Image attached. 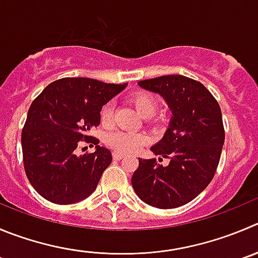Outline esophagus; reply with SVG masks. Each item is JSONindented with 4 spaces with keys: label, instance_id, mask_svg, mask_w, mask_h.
Returning a JSON list of instances; mask_svg holds the SVG:
<instances>
[{
    "label": "esophagus",
    "instance_id": "esophagus-1",
    "mask_svg": "<svg viewBox=\"0 0 258 258\" xmlns=\"http://www.w3.org/2000/svg\"><path fill=\"white\" fill-rule=\"evenodd\" d=\"M112 157H114V159H116V161H120V159L124 158L125 154L121 153V152H114V153H112Z\"/></svg>",
    "mask_w": 258,
    "mask_h": 258
}]
</instances>
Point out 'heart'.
Returning <instances> with one entry per match:
<instances>
[{"instance_id":"1","label":"heart","mask_w":258,"mask_h":258,"mask_svg":"<svg viewBox=\"0 0 258 258\" xmlns=\"http://www.w3.org/2000/svg\"><path fill=\"white\" fill-rule=\"evenodd\" d=\"M129 102L136 107L139 115L148 117L154 114L157 109V100L147 91H136L129 96ZM112 119L111 105H105L100 111V120L102 125H109ZM106 144L117 152H137L148 142V137L143 133H132V132H114L105 139Z\"/></svg>"}]
</instances>
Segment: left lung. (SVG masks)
<instances>
[{"label":"left lung","mask_w":258,"mask_h":258,"mask_svg":"<svg viewBox=\"0 0 258 258\" xmlns=\"http://www.w3.org/2000/svg\"><path fill=\"white\" fill-rule=\"evenodd\" d=\"M138 85L161 95L172 112L163 138L151 148L170 158V163L139 158L132 185L151 207H182L204 191L215 175L225 137L220 106L203 83L185 76H162Z\"/></svg>","instance_id":"1"}]
</instances>
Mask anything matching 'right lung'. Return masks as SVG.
Listing matches in <instances>:
<instances>
[{"label": "right lung", "instance_id": "right-lung-1", "mask_svg": "<svg viewBox=\"0 0 258 258\" xmlns=\"http://www.w3.org/2000/svg\"><path fill=\"white\" fill-rule=\"evenodd\" d=\"M126 87L92 78H62L46 86L31 104L21 133L24 167L31 186L50 203L75 204L97 187L111 152L88 136L100 125L102 106ZM82 140L97 146L77 156Z\"/></svg>", "mask_w": 258, "mask_h": 258}]
</instances>
